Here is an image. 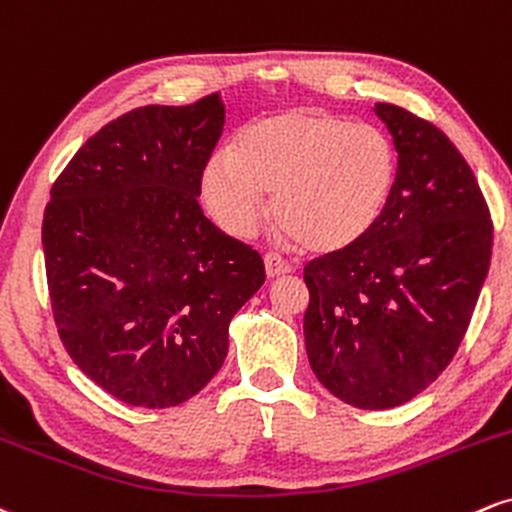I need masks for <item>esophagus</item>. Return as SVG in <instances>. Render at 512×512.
Masks as SVG:
<instances>
[{
    "label": "esophagus",
    "mask_w": 512,
    "mask_h": 512,
    "mask_svg": "<svg viewBox=\"0 0 512 512\" xmlns=\"http://www.w3.org/2000/svg\"><path fill=\"white\" fill-rule=\"evenodd\" d=\"M266 275L268 280H275V278H282V275H290L292 273V266L285 261V258L275 256V254H268L266 256Z\"/></svg>",
    "instance_id": "1"
}]
</instances>
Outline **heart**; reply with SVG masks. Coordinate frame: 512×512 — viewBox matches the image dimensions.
<instances>
[{"mask_svg":"<svg viewBox=\"0 0 512 512\" xmlns=\"http://www.w3.org/2000/svg\"><path fill=\"white\" fill-rule=\"evenodd\" d=\"M398 155L378 126L340 114L290 110L258 119L232 150L208 160L203 201L227 232L246 237L266 213L311 254H335L366 237L393 194Z\"/></svg>","mask_w":512,"mask_h":512,"instance_id":"b5f03b06","label":"heart"}]
</instances>
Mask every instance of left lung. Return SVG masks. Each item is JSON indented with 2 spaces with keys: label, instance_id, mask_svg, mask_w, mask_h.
<instances>
[{
  "label": "left lung",
  "instance_id": "1",
  "mask_svg": "<svg viewBox=\"0 0 512 512\" xmlns=\"http://www.w3.org/2000/svg\"><path fill=\"white\" fill-rule=\"evenodd\" d=\"M398 150L374 230L304 268L309 364L335 398L390 410L458 352L489 273L494 225L460 150L434 124L376 102Z\"/></svg>",
  "mask_w": 512,
  "mask_h": 512
}]
</instances>
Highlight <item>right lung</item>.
Returning a JSON list of instances; mask_svg holds the SVG:
<instances>
[{"label":"right lung","mask_w":512,"mask_h":512,"mask_svg":"<svg viewBox=\"0 0 512 512\" xmlns=\"http://www.w3.org/2000/svg\"><path fill=\"white\" fill-rule=\"evenodd\" d=\"M222 126L218 93L136 107L90 136L50 191L42 249L59 338L126 405L196 395L266 280L261 256L198 206Z\"/></svg>","instance_id":"add662e5"}]
</instances>
